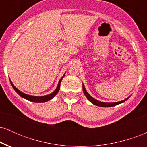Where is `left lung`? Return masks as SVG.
<instances>
[{"instance_id":"1","label":"left lung","mask_w":147,"mask_h":147,"mask_svg":"<svg viewBox=\"0 0 147 147\" xmlns=\"http://www.w3.org/2000/svg\"><path fill=\"white\" fill-rule=\"evenodd\" d=\"M83 91H84V95H85L86 97V98L88 99V100L90 101V102L92 103V104H93L94 105L100 106V107H112V106H115L116 105H118V104H122V103L125 102V101L127 100V99L130 97H127V98L124 99V100L120 101V102H113V103H106V102H100V101L97 100V99H95V98H93L92 97H91V96L88 94V92H87L86 90L85 86H84V84H83Z\"/></svg>"}]
</instances>
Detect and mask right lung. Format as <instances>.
Here are the masks:
<instances>
[{"label":"right lung","mask_w":147,"mask_h":147,"mask_svg":"<svg viewBox=\"0 0 147 147\" xmlns=\"http://www.w3.org/2000/svg\"><path fill=\"white\" fill-rule=\"evenodd\" d=\"M64 75H65V74H64V75H63V77L60 79L59 82V83H58V85H57V88L55 89V90H54L52 93L49 94V95H44V96H32V95H28V94H25V93H24V92H21V90H18V88H16L14 86V84H12L11 81L10 80V79H9V81H10V83H11V86L13 87V88L14 89V90L16 91V92H17L18 95L21 96V97H23V98L27 99V100H28V101H30V102H35V103H43V102H48V101L52 99L55 95H57V93H58V92L59 91V89H60L61 82L62 79L63 78Z\"/></svg>","instance_id":"add662e5"}]
</instances>
